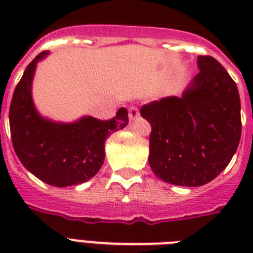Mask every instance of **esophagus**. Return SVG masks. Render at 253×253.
<instances>
[{"mask_svg":"<svg viewBox=\"0 0 253 253\" xmlns=\"http://www.w3.org/2000/svg\"><path fill=\"white\" fill-rule=\"evenodd\" d=\"M139 117V109L138 107H130L128 109V118L131 119V121H134V119H136Z\"/></svg>","mask_w":253,"mask_h":253,"instance_id":"obj_1","label":"esophagus"}]
</instances>
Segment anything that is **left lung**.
<instances>
[{"instance_id":"1","label":"left lung","mask_w":253,"mask_h":253,"mask_svg":"<svg viewBox=\"0 0 253 253\" xmlns=\"http://www.w3.org/2000/svg\"><path fill=\"white\" fill-rule=\"evenodd\" d=\"M200 73L181 97L140 109L151 125L150 163L159 178L178 186H202L231 162L242 135L235 81L211 56H198Z\"/></svg>"}]
</instances>
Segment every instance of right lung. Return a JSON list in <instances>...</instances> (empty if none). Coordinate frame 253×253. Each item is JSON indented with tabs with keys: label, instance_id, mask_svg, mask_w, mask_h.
I'll return each mask as SVG.
<instances>
[{
	"label": "right lung",
	"instance_id": "add662e5",
	"mask_svg": "<svg viewBox=\"0 0 253 253\" xmlns=\"http://www.w3.org/2000/svg\"><path fill=\"white\" fill-rule=\"evenodd\" d=\"M41 52L23 72L9 110L11 142L18 159L43 182L57 188L83 184L98 172L105 160V140L128 123L121 107L114 118L99 121L85 115L75 122H55L42 117L34 105L31 86Z\"/></svg>",
	"mask_w": 253,
	"mask_h": 253
}]
</instances>
